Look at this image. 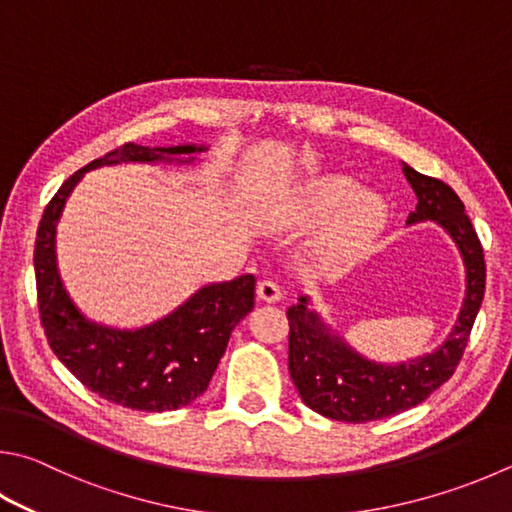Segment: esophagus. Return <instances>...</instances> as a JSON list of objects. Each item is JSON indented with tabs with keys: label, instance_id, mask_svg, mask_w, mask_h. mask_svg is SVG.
Masks as SVG:
<instances>
[{
	"label": "esophagus",
	"instance_id": "obj_1",
	"mask_svg": "<svg viewBox=\"0 0 512 512\" xmlns=\"http://www.w3.org/2000/svg\"><path fill=\"white\" fill-rule=\"evenodd\" d=\"M257 297L264 302H277L282 297V288L275 280H262L257 284Z\"/></svg>",
	"mask_w": 512,
	"mask_h": 512
}]
</instances>
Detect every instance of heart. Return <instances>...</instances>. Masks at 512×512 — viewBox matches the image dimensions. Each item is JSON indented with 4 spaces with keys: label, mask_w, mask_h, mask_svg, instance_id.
<instances>
[{
    "label": "heart",
    "mask_w": 512,
    "mask_h": 512,
    "mask_svg": "<svg viewBox=\"0 0 512 512\" xmlns=\"http://www.w3.org/2000/svg\"><path fill=\"white\" fill-rule=\"evenodd\" d=\"M320 241L324 257H340L362 244L385 221V201L362 190L347 174H320L302 183L284 201L277 224L284 228H315L331 221Z\"/></svg>",
    "instance_id": "1"
}]
</instances>
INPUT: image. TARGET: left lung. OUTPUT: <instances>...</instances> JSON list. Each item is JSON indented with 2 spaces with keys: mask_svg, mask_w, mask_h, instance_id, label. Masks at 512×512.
<instances>
[{
  "mask_svg": "<svg viewBox=\"0 0 512 512\" xmlns=\"http://www.w3.org/2000/svg\"><path fill=\"white\" fill-rule=\"evenodd\" d=\"M403 172L418 199L407 224L430 219L448 230L466 264V300L457 324L439 349L423 358L383 365L362 358L340 336H333L320 315L306 306L309 297H300V302L286 311L291 327L288 371L302 401L333 421H378L423 403L457 369L483 302L486 262L463 201L448 183L416 172L410 165H403Z\"/></svg>",
  "mask_w": 512,
  "mask_h": 512,
  "instance_id": "1",
  "label": "left lung"
}]
</instances>
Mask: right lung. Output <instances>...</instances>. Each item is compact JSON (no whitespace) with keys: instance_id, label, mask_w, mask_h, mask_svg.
Here are the masks:
<instances>
[{"instance_id":"add662e5","label":"right lung","mask_w":512,"mask_h":512,"mask_svg":"<svg viewBox=\"0 0 512 512\" xmlns=\"http://www.w3.org/2000/svg\"><path fill=\"white\" fill-rule=\"evenodd\" d=\"M206 147H143L125 143L82 167L55 192L46 206L35 239L37 306L46 340L55 356L82 385L107 401L141 412H170L206 392L230 333L253 311L255 277L208 284L188 302L150 327L134 331L102 327L87 320L64 291L55 264V226L64 203L85 172L102 165L194 161ZM182 159L179 160L178 156Z\"/></svg>"}]
</instances>
